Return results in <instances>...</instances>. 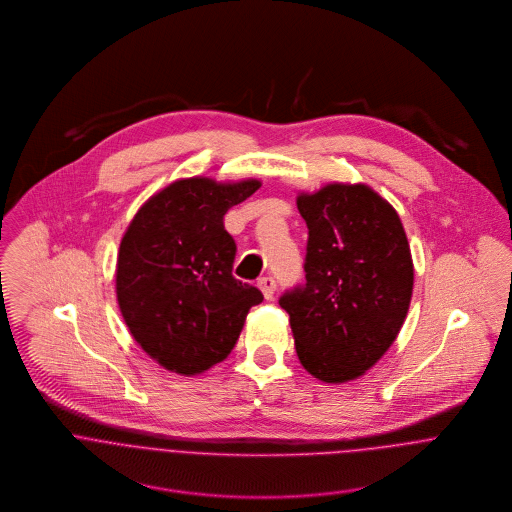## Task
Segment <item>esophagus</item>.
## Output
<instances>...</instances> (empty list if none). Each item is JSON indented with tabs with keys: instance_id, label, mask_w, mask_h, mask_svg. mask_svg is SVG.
Returning <instances> with one entry per match:
<instances>
[{
	"instance_id": "obj_1",
	"label": "esophagus",
	"mask_w": 512,
	"mask_h": 512,
	"mask_svg": "<svg viewBox=\"0 0 512 512\" xmlns=\"http://www.w3.org/2000/svg\"><path fill=\"white\" fill-rule=\"evenodd\" d=\"M258 288L262 290L266 299H270L274 292H276V280L272 276H264V278L258 280Z\"/></svg>"
}]
</instances>
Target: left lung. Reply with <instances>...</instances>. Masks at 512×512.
<instances>
[{
    "label": "left lung",
    "instance_id": "left-lung-1",
    "mask_svg": "<svg viewBox=\"0 0 512 512\" xmlns=\"http://www.w3.org/2000/svg\"><path fill=\"white\" fill-rule=\"evenodd\" d=\"M305 220V284L280 297L303 368L323 382L361 376L406 319L414 266L396 211L366 185L297 197Z\"/></svg>",
    "mask_w": 512,
    "mask_h": 512
}]
</instances>
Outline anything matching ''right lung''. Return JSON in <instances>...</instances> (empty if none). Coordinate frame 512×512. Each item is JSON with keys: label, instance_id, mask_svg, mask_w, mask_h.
<instances>
[{"label": "right lung", "instance_id": "obj_1", "mask_svg": "<svg viewBox=\"0 0 512 512\" xmlns=\"http://www.w3.org/2000/svg\"><path fill=\"white\" fill-rule=\"evenodd\" d=\"M260 181L181 179L153 195L128 226L116 293L124 321L151 359L199 374L228 357L264 295L232 276L236 242L224 215Z\"/></svg>", "mask_w": 512, "mask_h": 512}]
</instances>
